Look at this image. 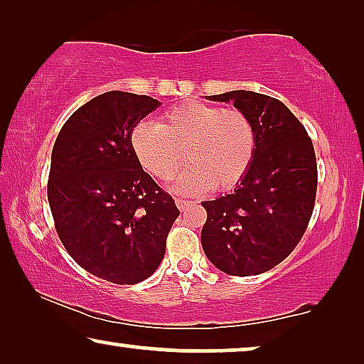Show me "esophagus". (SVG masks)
I'll list each match as a JSON object with an SVG mask.
<instances>
[{
	"mask_svg": "<svg viewBox=\"0 0 364 364\" xmlns=\"http://www.w3.org/2000/svg\"><path fill=\"white\" fill-rule=\"evenodd\" d=\"M176 205L181 208V210H187V208H191L192 205H196V203H193L192 200H183V198H177Z\"/></svg>",
	"mask_w": 364,
	"mask_h": 364,
	"instance_id": "esophagus-1",
	"label": "esophagus"
}]
</instances>
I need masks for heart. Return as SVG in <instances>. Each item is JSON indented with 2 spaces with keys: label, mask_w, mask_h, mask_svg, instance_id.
<instances>
[{
  "label": "heart",
  "mask_w": 364,
  "mask_h": 364,
  "mask_svg": "<svg viewBox=\"0 0 364 364\" xmlns=\"http://www.w3.org/2000/svg\"><path fill=\"white\" fill-rule=\"evenodd\" d=\"M131 146L144 171L159 181L176 176L186 152L192 166L173 187L197 196L212 187L232 191L243 181L255 157L257 134L240 109L193 101L171 109L159 124H137Z\"/></svg>",
  "instance_id": "b5f03b06"
}]
</instances>
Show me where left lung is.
Returning a JSON list of instances; mask_svg holds the SVG:
<instances>
[{
  "label": "left lung",
  "mask_w": 364,
  "mask_h": 364,
  "mask_svg": "<svg viewBox=\"0 0 364 364\" xmlns=\"http://www.w3.org/2000/svg\"><path fill=\"white\" fill-rule=\"evenodd\" d=\"M208 99L232 101L250 117L257 149L235 191L202 202L203 252L228 275H260L285 260L306 230L318 183L315 149L303 124L275 97L230 91Z\"/></svg>",
  "instance_id": "obj_1"
}]
</instances>
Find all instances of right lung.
<instances>
[{"mask_svg":"<svg viewBox=\"0 0 364 364\" xmlns=\"http://www.w3.org/2000/svg\"><path fill=\"white\" fill-rule=\"evenodd\" d=\"M159 106L149 96L104 92L68 119L53 147L48 200L59 240L79 267L117 285L157 270L181 213L131 146L134 127Z\"/></svg>","mask_w":364,"mask_h":364,"instance_id":"right-lung-1","label":"right lung"}]
</instances>
